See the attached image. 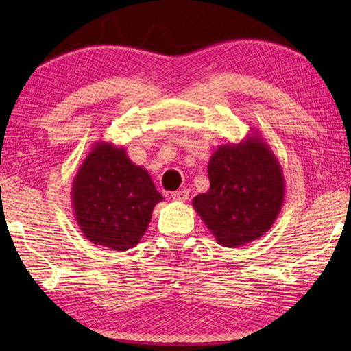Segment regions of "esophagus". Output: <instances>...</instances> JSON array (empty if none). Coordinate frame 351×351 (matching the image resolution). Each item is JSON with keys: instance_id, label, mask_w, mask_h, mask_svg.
Here are the masks:
<instances>
[{"instance_id": "34e87169", "label": "esophagus", "mask_w": 351, "mask_h": 351, "mask_svg": "<svg viewBox=\"0 0 351 351\" xmlns=\"http://www.w3.org/2000/svg\"><path fill=\"white\" fill-rule=\"evenodd\" d=\"M171 199L173 200H176V202H185V200L189 199V196H190V193H189V190H178V191H173L171 193Z\"/></svg>"}]
</instances>
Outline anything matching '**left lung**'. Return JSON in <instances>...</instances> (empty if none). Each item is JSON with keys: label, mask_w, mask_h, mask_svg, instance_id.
<instances>
[{"label": "left lung", "mask_w": 351, "mask_h": 351, "mask_svg": "<svg viewBox=\"0 0 351 351\" xmlns=\"http://www.w3.org/2000/svg\"><path fill=\"white\" fill-rule=\"evenodd\" d=\"M208 178L210 190L193 199V206L219 244L240 247L268 232L282 210L285 180L261 134L219 146Z\"/></svg>", "instance_id": "left-lung-1"}]
</instances>
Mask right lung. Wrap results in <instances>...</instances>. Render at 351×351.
I'll return each mask as SVG.
<instances>
[{
	"label": "right lung",
	"instance_id": "obj_1",
	"mask_svg": "<svg viewBox=\"0 0 351 351\" xmlns=\"http://www.w3.org/2000/svg\"><path fill=\"white\" fill-rule=\"evenodd\" d=\"M72 206L81 232L93 244L125 252L137 245L164 200L145 167L123 146L98 140L72 182Z\"/></svg>",
	"mask_w": 351,
	"mask_h": 351
}]
</instances>
